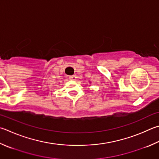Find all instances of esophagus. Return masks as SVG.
<instances>
[{
    "instance_id": "esophagus-1",
    "label": "esophagus",
    "mask_w": 159,
    "mask_h": 159,
    "mask_svg": "<svg viewBox=\"0 0 159 159\" xmlns=\"http://www.w3.org/2000/svg\"><path fill=\"white\" fill-rule=\"evenodd\" d=\"M76 79V76H74V75H73V76H70V77H69V79L71 80H75Z\"/></svg>"
}]
</instances>
